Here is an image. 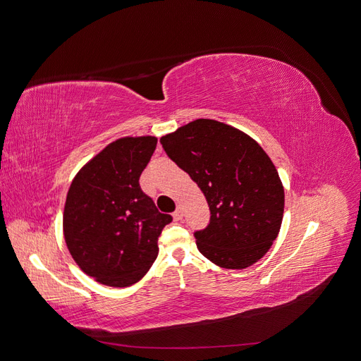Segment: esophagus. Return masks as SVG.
Listing matches in <instances>:
<instances>
[{"label":"esophagus","mask_w":361,"mask_h":361,"mask_svg":"<svg viewBox=\"0 0 361 361\" xmlns=\"http://www.w3.org/2000/svg\"><path fill=\"white\" fill-rule=\"evenodd\" d=\"M182 216H183V209H182V207H179V209H176V211L173 212V220L174 221H180Z\"/></svg>","instance_id":"esophagus-1"}]
</instances>
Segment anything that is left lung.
Listing matches in <instances>:
<instances>
[{
    "instance_id": "obj_1",
    "label": "left lung",
    "mask_w": 361,
    "mask_h": 361,
    "mask_svg": "<svg viewBox=\"0 0 361 361\" xmlns=\"http://www.w3.org/2000/svg\"><path fill=\"white\" fill-rule=\"evenodd\" d=\"M159 141L209 206V226L195 232L200 253L226 269L255 265L276 241L285 211V190L267 152L212 118L192 120Z\"/></svg>"
}]
</instances>
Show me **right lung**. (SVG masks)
<instances>
[{
	"mask_svg": "<svg viewBox=\"0 0 361 361\" xmlns=\"http://www.w3.org/2000/svg\"><path fill=\"white\" fill-rule=\"evenodd\" d=\"M158 138L122 137L75 174L63 211L68 250L87 276L111 288L143 279L158 256V236L171 216L158 212L140 176Z\"/></svg>",
	"mask_w": 361,
	"mask_h": 361,
	"instance_id": "right-lung-1",
	"label": "right lung"
}]
</instances>
